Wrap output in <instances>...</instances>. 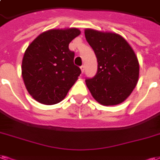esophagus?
Masks as SVG:
<instances>
[{
	"label": "esophagus",
	"mask_w": 160,
	"mask_h": 160,
	"mask_svg": "<svg viewBox=\"0 0 160 160\" xmlns=\"http://www.w3.org/2000/svg\"><path fill=\"white\" fill-rule=\"evenodd\" d=\"M80 69H81V72L83 73L84 71H85V66H84V65H82V66H80Z\"/></svg>",
	"instance_id": "1"
}]
</instances>
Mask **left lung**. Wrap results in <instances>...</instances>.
<instances>
[{
	"instance_id": "obj_1",
	"label": "left lung",
	"mask_w": 160,
	"mask_h": 160,
	"mask_svg": "<svg viewBox=\"0 0 160 160\" xmlns=\"http://www.w3.org/2000/svg\"><path fill=\"white\" fill-rule=\"evenodd\" d=\"M85 35L98 61L95 76L86 80L92 97L106 106L122 102L136 87L139 76L134 51L117 34L86 29Z\"/></svg>"
}]
</instances>
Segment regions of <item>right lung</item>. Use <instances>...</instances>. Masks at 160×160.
<instances>
[{"label":"right lung","instance_id":"1","mask_svg":"<svg viewBox=\"0 0 160 160\" xmlns=\"http://www.w3.org/2000/svg\"><path fill=\"white\" fill-rule=\"evenodd\" d=\"M78 29H51L39 35L23 55L22 75L28 92L47 105L61 102L81 74L68 44Z\"/></svg>","mask_w":160,"mask_h":160}]
</instances>
